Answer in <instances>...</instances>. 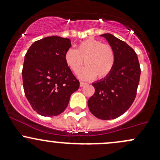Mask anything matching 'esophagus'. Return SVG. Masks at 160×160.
Instances as JSON below:
<instances>
[{"label": "esophagus", "instance_id": "34e87169", "mask_svg": "<svg viewBox=\"0 0 160 160\" xmlns=\"http://www.w3.org/2000/svg\"><path fill=\"white\" fill-rule=\"evenodd\" d=\"M87 83H85V82H80V86L81 87H83L85 86V85H86Z\"/></svg>", "mask_w": 160, "mask_h": 160}]
</instances>
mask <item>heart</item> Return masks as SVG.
Segmentation results:
<instances>
[{
    "mask_svg": "<svg viewBox=\"0 0 160 160\" xmlns=\"http://www.w3.org/2000/svg\"><path fill=\"white\" fill-rule=\"evenodd\" d=\"M84 60L86 66L79 73L82 79H93L108 76L115 63V52L111 45L100 40L87 39L81 42L74 50L69 49L65 53L66 66L75 74L79 72Z\"/></svg>",
    "mask_w": 160,
    "mask_h": 160,
    "instance_id": "heart-1",
    "label": "heart"
}]
</instances>
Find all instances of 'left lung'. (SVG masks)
Returning <instances> with one entry per match:
<instances>
[{
	"mask_svg": "<svg viewBox=\"0 0 160 160\" xmlns=\"http://www.w3.org/2000/svg\"><path fill=\"white\" fill-rule=\"evenodd\" d=\"M104 37L114 49L115 63L111 72L94 82L95 92L88 101L91 113L101 120L118 118L130 108L137 95L140 67L135 51L112 34Z\"/></svg>",
	"mask_w": 160,
	"mask_h": 160,
	"instance_id": "8db88e82",
	"label": "left lung"
}]
</instances>
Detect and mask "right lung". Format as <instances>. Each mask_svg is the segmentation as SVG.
Here are the masks:
<instances>
[{
  "label": "right lung",
  "instance_id": "1",
  "mask_svg": "<svg viewBox=\"0 0 160 160\" xmlns=\"http://www.w3.org/2000/svg\"><path fill=\"white\" fill-rule=\"evenodd\" d=\"M71 46L69 39L48 37L34 42L26 53L23 90L32 109L42 116L62 113L79 88V81L65 62V53Z\"/></svg>",
  "mask_w": 160,
  "mask_h": 160
}]
</instances>
